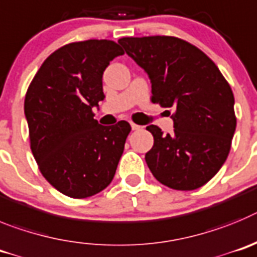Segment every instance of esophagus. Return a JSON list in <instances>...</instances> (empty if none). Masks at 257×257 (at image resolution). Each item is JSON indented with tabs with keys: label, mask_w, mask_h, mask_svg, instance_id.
<instances>
[{
	"label": "esophagus",
	"mask_w": 257,
	"mask_h": 257,
	"mask_svg": "<svg viewBox=\"0 0 257 257\" xmlns=\"http://www.w3.org/2000/svg\"><path fill=\"white\" fill-rule=\"evenodd\" d=\"M131 126L133 131H140V129H142V126L138 125V124H134V123H131Z\"/></svg>",
	"instance_id": "1"
}]
</instances>
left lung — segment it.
<instances>
[{"instance_id":"8db88e82","label":"left lung","mask_w":257,"mask_h":257,"mask_svg":"<svg viewBox=\"0 0 257 257\" xmlns=\"http://www.w3.org/2000/svg\"><path fill=\"white\" fill-rule=\"evenodd\" d=\"M117 42L149 75L152 102L174 110L172 134L156 125L146 128L154 136L147 166L169 188H200L229 154L237 125L230 85L210 57L177 37H126Z\"/></svg>"}]
</instances>
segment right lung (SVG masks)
<instances>
[{
    "mask_svg": "<svg viewBox=\"0 0 257 257\" xmlns=\"http://www.w3.org/2000/svg\"><path fill=\"white\" fill-rule=\"evenodd\" d=\"M123 54L107 39L62 46L45 60L27 91L33 156L48 183L69 197H91L105 189L123 155L128 121L103 126L92 112L105 98L103 71Z\"/></svg>",
    "mask_w": 257,
    "mask_h": 257,
    "instance_id": "1",
    "label": "right lung"
}]
</instances>
